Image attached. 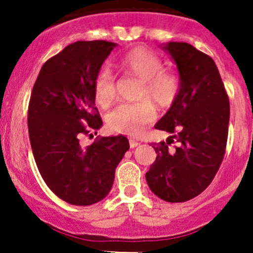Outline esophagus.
<instances>
[{
    "label": "esophagus",
    "mask_w": 253,
    "mask_h": 253,
    "mask_svg": "<svg viewBox=\"0 0 253 253\" xmlns=\"http://www.w3.org/2000/svg\"><path fill=\"white\" fill-rule=\"evenodd\" d=\"M139 146V142L134 141V139H129V147L131 148H136V147Z\"/></svg>",
    "instance_id": "esophagus-1"
}]
</instances>
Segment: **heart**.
<instances>
[{"label": "heart", "mask_w": 253, "mask_h": 253, "mask_svg": "<svg viewBox=\"0 0 253 253\" xmlns=\"http://www.w3.org/2000/svg\"><path fill=\"white\" fill-rule=\"evenodd\" d=\"M116 65L122 73L141 80L137 99L143 101L120 105L110 112L107 125L114 132L137 136L154 120L153 107L146 100L159 109H169L180 95L181 79L176 73L164 69L161 56L144 46H134L127 50ZM94 94L95 100L101 106L112 104L116 97V82L110 70L102 69L97 73Z\"/></svg>", "instance_id": "heart-1"}]
</instances>
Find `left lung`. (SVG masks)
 I'll return each mask as SVG.
<instances>
[{"mask_svg": "<svg viewBox=\"0 0 253 253\" xmlns=\"http://www.w3.org/2000/svg\"><path fill=\"white\" fill-rule=\"evenodd\" d=\"M176 63L181 92L156 125L171 133L153 143L156 162L146 173L149 189L168 203L202 194L216 175L226 151L230 102L215 61L188 43L164 46ZM173 141L178 143L170 150Z\"/></svg>", "mask_w": 253, "mask_h": 253, "instance_id": "1", "label": "left lung"}]
</instances>
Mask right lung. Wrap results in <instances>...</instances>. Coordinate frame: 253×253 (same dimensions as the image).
I'll use <instances>...</instances> for the list:
<instances>
[{
  "mask_svg": "<svg viewBox=\"0 0 253 253\" xmlns=\"http://www.w3.org/2000/svg\"><path fill=\"white\" fill-rule=\"evenodd\" d=\"M115 45L107 41L69 44L44 63L29 99L28 133L39 173L56 197L73 205L104 199L129 149L125 136H97L89 146L80 142L102 125L94 82Z\"/></svg>",
  "mask_w": 253,
  "mask_h": 253,
  "instance_id": "add662e5",
  "label": "right lung"
}]
</instances>
